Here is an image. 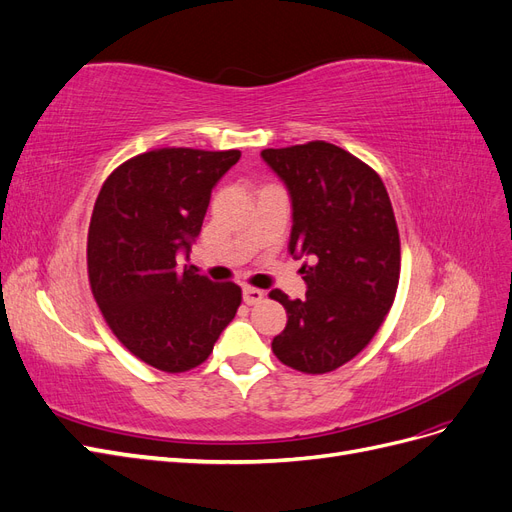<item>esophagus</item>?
<instances>
[{
    "instance_id": "1",
    "label": "esophagus",
    "mask_w": 512,
    "mask_h": 512,
    "mask_svg": "<svg viewBox=\"0 0 512 512\" xmlns=\"http://www.w3.org/2000/svg\"><path fill=\"white\" fill-rule=\"evenodd\" d=\"M262 299H265V292H262V290L252 288V286H245V288H243V301H245L247 305H256V303H260Z\"/></svg>"
}]
</instances>
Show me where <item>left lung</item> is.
<instances>
[{
    "mask_svg": "<svg viewBox=\"0 0 512 512\" xmlns=\"http://www.w3.org/2000/svg\"><path fill=\"white\" fill-rule=\"evenodd\" d=\"M262 158L292 198L290 254H305V299L269 297L288 314L273 354L303 374H327L359 354L389 314L401 243L389 192L374 168L350 151L312 141L265 149Z\"/></svg>",
    "mask_w": 512,
    "mask_h": 512,
    "instance_id": "left-lung-1",
    "label": "left lung"
}]
</instances>
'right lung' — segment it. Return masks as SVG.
<instances>
[{
	"label": "right lung",
	"mask_w": 512,
	"mask_h": 512,
	"mask_svg": "<svg viewBox=\"0 0 512 512\" xmlns=\"http://www.w3.org/2000/svg\"><path fill=\"white\" fill-rule=\"evenodd\" d=\"M239 158V149L141 153L108 175L91 213L87 273L100 312L136 359L166 374L205 363L241 305L237 284L177 265L203 226L213 185Z\"/></svg>",
	"instance_id": "add662e5"
}]
</instances>
